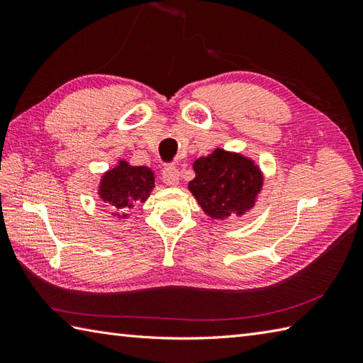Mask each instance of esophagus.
<instances>
[{"label": "esophagus", "mask_w": 363, "mask_h": 363, "mask_svg": "<svg viewBox=\"0 0 363 363\" xmlns=\"http://www.w3.org/2000/svg\"><path fill=\"white\" fill-rule=\"evenodd\" d=\"M179 169L174 165H165L162 169V179L167 184V186H177L179 184Z\"/></svg>", "instance_id": "esophagus-1"}]
</instances>
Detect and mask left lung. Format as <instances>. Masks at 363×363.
I'll return each mask as SVG.
<instances>
[{"mask_svg": "<svg viewBox=\"0 0 363 363\" xmlns=\"http://www.w3.org/2000/svg\"><path fill=\"white\" fill-rule=\"evenodd\" d=\"M189 189L212 218L225 220L250 211L262 187V174L248 159L215 150L194 164Z\"/></svg>", "mask_w": 363, "mask_h": 363, "instance_id": "1", "label": "left lung"}]
</instances>
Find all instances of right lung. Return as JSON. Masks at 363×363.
Listing matches in <instances>:
<instances>
[{
    "label": "right lung",
    "instance_id": "add662e5",
    "mask_svg": "<svg viewBox=\"0 0 363 363\" xmlns=\"http://www.w3.org/2000/svg\"><path fill=\"white\" fill-rule=\"evenodd\" d=\"M152 187L154 176L151 169L130 167L126 162H121L117 168L104 174L99 186V196L112 211L128 212L137 203L146 201Z\"/></svg>",
    "mask_w": 363,
    "mask_h": 363
}]
</instances>
